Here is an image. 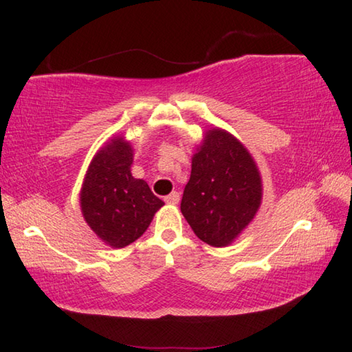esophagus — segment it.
<instances>
[{
  "mask_svg": "<svg viewBox=\"0 0 352 352\" xmlns=\"http://www.w3.org/2000/svg\"><path fill=\"white\" fill-rule=\"evenodd\" d=\"M164 201H166V204H169V205H177L178 201H180V194H178L177 190H174V192H170L169 195H166Z\"/></svg>",
  "mask_w": 352,
  "mask_h": 352,
  "instance_id": "34e87169",
  "label": "esophagus"
}]
</instances>
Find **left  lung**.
<instances>
[{
	"mask_svg": "<svg viewBox=\"0 0 352 352\" xmlns=\"http://www.w3.org/2000/svg\"><path fill=\"white\" fill-rule=\"evenodd\" d=\"M261 201V172L247 147L223 129L205 132L180 206L195 236L211 247H228L253 222Z\"/></svg>",
	"mask_w": 352,
	"mask_h": 352,
	"instance_id": "obj_1",
	"label": "left lung"
}]
</instances>
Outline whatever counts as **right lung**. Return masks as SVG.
<instances>
[{"label":"right lung","instance_id":"right-lung-1","mask_svg":"<svg viewBox=\"0 0 352 352\" xmlns=\"http://www.w3.org/2000/svg\"><path fill=\"white\" fill-rule=\"evenodd\" d=\"M133 147L118 135L94 155L80 188V211L105 245L124 248L144 234L164 205L148 184L132 175Z\"/></svg>","mask_w":352,"mask_h":352}]
</instances>
